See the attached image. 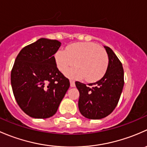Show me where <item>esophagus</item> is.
<instances>
[{
    "label": "esophagus",
    "mask_w": 147,
    "mask_h": 147,
    "mask_svg": "<svg viewBox=\"0 0 147 147\" xmlns=\"http://www.w3.org/2000/svg\"><path fill=\"white\" fill-rule=\"evenodd\" d=\"M69 82H70V86L72 87H75V81L74 80H69Z\"/></svg>",
    "instance_id": "obj_1"
}]
</instances>
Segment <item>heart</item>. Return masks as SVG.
I'll return each instance as SVG.
<instances>
[{"label": "heart", "instance_id": "b5f03b06", "mask_svg": "<svg viewBox=\"0 0 147 147\" xmlns=\"http://www.w3.org/2000/svg\"><path fill=\"white\" fill-rule=\"evenodd\" d=\"M57 67L71 78H84L87 82H95L103 77L107 69L109 58L105 49L94 42L71 44L65 50L55 55Z\"/></svg>", "mask_w": 147, "mask_h": 147}]
</instances>
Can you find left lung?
<instances>
[{
	"label": "left lung",
	"instance_id": "8db88e82",
	"mask_svg": "<svg viewBox=\"0 0 147 147\" xmlns=\"http://www.w3.org/2000/svg\"><path fill=\"white\" fill-rule=\"evenodd\" d=\"M109 57L107 69L103 77L94 83L86 86L75 82L79 90L78 107L80 113L90 119H100L110 115L119 102L124 86L122 64L113 50L105 46Z\"/></svg>",
	"mask_w": 147,
	"mask_h": 147
}]
</instances>
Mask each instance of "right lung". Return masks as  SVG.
I'll return each mask as SVG.
<instances>
[{"instance_id": "1", "label": "right lung", "mask_w": 147, "mask_h": 147, "mask_svg": "<svg viewBox=\"0 0 147 147\" xmlns=\"http://www.w3.org/2000/svg\"><path fill=\"white\" fill-rule=\"evenodd\" d=\"M61 42L40 38L23 47L11 70L15 99L28 116L45 119L53 116L69 87V80L59 71L54 55Z\"/></svg>"}]
</instances>
